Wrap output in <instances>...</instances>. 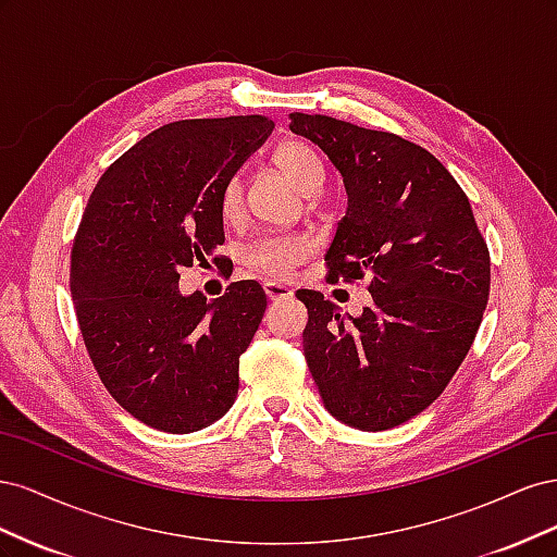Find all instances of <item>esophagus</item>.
<instances>
[{"label":"esophagus","instance_id":"esophagus-1","mask_svg":"<svg viewBox=\"0 0 557 557\" xmlns=\"http://www.w3.org/2000/svg\"><path fill=\"white\" fill-rule=\"evenodd\" d=\"M264 293H267L269 299H285V297L293 295V290L288 288V285L276 283V281H267L264 283Z\"/></svg>","mask_w":557,"mask_h":557}]
</instances>
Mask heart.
I'll list each match as a JSON object with an SVG mask.
<instances>
[{
    "label": "heart",
    "instance_id": "heart-1",
    "mask_svg": "<svg viewBox=\"0 0 557 557\" xmlns=\"http://www.w3.org/2000/svg\"><path fill=\"white\" fill-rule=\"evenodd\" d=\"M276 164L288 174L301 190L313 193L325 181L323 164L313 150L301 141H288L276 150ZM244 205V181L234 174L221 190V213L237 215ZM313 250V242L305 234H269L252 242L246 250V262L267 276H288L297 264L305 262Z\"/></svg>",
    "mask_w": 557,
    "mask_h": 557
}]
</instances>
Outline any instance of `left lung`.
<instances>
[{
    "label": "left lung",
    "instance_id": "1",
    "mask_svg": "<svg viewBox=\"0 0 557 557\" xmlns=\"http://www.w3.org/2000/svg\"><path fill=\"white\" fill-rule=\"evenodd\" d=\"M290 129L323 150L348 195L325 256L330 278H369L372 293L352 318L297 290L309 372L336 420L391 430L458 372L487 305L491 256L467 195L423 146L330 115L290 113Z\"/></svg>",
    "mask_w": 557,
    "mask_h": 557
}]
</instances>
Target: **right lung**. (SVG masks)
<instances>
[{"label": "right lung", "instance_id": "1", "mask_svg": "<svg viewBox=\"0 0 557 557\" xmlns=\"http://www.w3.org/2000/svg\"><path fill=\"white\" fill-rule=\"evenodd\" d=\"M267 115L176 121L99 178L72 248V299L99 379L144 425L197 432L237 399L239 358L267 309L258 281L178 290L223 246L221 190L272 134Z\"/></svg>", "mask_w": 557, "mask_h": 557}]
</instances>
